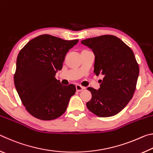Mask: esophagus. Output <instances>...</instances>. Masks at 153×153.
Returning <instances> with one entry per match:
<instances>
[{
	"instance_id": "1",
	"label": "esophagus",
	"mask_w": 153,
	"mask_h": 153,
	"mask_svg": "<svg viewBox=\"0 0 153 153\" xmlns=\"http://www.w3.org/2000/svg\"><path fill=\"white\" fill-rule=\"evenodd\" d=\"M76 90H77V91H78V92L81 91V90H82L84 88V87L82 86H80V85H79V84L76 85Z\"/></svg>"
}]
</instances>
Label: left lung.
Masks as SVG:
<instances>
[{
    "instance_id": "8db88e82",
    "label": "left lung",
    "mask_w": 153,
    "mask_h": 153,
    "mask_svg": "<svg viewBox=\"0 0 153 153\" xmlns=\"http://www.w3.org/2000/svg\"><path fill=\"white\" fill-rule=\"evenodd\" d=\"M81 42L94 52V74L104 76L99 89L88 88L92 98L86 107L98 117L115 115L128 104L136 90L139 66L133 51L113 35L88 38Z\"/></svg>"
}]
</instances>
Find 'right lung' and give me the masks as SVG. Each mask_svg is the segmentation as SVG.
Listing matches in <instances>:
<instances>
[{
	"mask_svg": "<svg viewBox=\"0 0 153 153\" xmlns=\"http://www.w3.org/2000/svg\"><path fill=\"white\" fill-rule=\"evenodd\" d=\"M78 41L42 34L20 51L14 84L22 104L33 117L53 120L65 112L76 88L74 84L62 85L55 75L62 69L67 52Z\"/></svg>",
	"mask_w": 153,
	"mask_h": 153,
	"instance_id": "obj_1",
	"label": "right lung"
}]
</instances>
